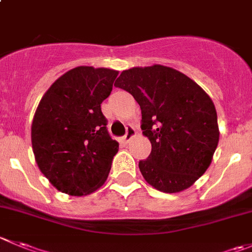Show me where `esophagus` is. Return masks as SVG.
I'll list each match as a JSON object with an SVG mask.
<instances>
[{
	"instance_id": "1",
	"label": "esophagus",
	"mask_w": 252,
	"mask_h": 252,
	"mask_svg": "<svg viewBox=\"0 0 252 252\" xmlns=\"http://www.w3.org/2000/svg\"><path fill=\"white\" fill-rule=\"evenodd\" d=\"M135 129L133 128V126H126V135L123 136V138H122V141H123V143H128V141H130L131 139L134 138V135H135Z\"/></svg>"
}]
</instances>
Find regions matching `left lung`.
<instances>
[{
	"label": "left lung",
	"instance_id": "8db88e82",
	"mask_svg": "<svg viewBox=\"0 0 252 252\" xmlns=\"http://www.w3.org/2000/svg\"><path fill=\"white\" fill-rule=\"evenodd\" d=\"M114 86L141 109L143 135L151 153L139 162L146 182L165 193L191 187L207 171L219 141L213 101L197 82L163 65L124 70Z\"/></svg>",
	"mask_w": 252,
	"mask_h": 252
}]
</instances>
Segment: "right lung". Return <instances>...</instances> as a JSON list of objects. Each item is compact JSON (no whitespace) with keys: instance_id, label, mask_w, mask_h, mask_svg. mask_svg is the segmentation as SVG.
<instances>
[{"instance_id":"add662e5","label":"right lung","mask_w":252,"mask_h":252,"mask_svg":"<svg viewBox=\"0 0 252 252\" xmlns=\"http://www.w3.org/2000/svg\"><path fill=\"white\" fill-rule=\"evenodd\" d=\"M119 71L77 66L44 94L32 122L39 170L58 191L81 197L103 186L119 144L109 136L101 103Z\"/></svg>"}]
</instances>
